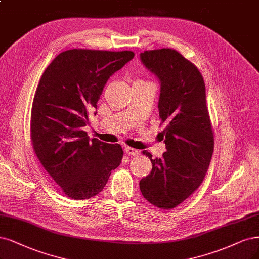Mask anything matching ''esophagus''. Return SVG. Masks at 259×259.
<instances>
[{
	"label": "esophagus",
	"mask_w": 259,
	"mask_h": 259,
	"mask_svg": "<svg viewBox=\"0 0 259 259\" xmlns=\"http://www.w3.org/2000/svg\"><path fill=\"white\" fill-rule=\"evenodd\" d=\"M124 151H125V153L128 154L130 156H138L139 155V152L136 150V149H133L131 147H125V149H124Z\"/></svg>",
	"instance_id": "34e87169"
}]
</instances>
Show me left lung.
<instances>
[{"mask_svg":"<svg viewBox=\"0 0 259 259\" xmlns=\"http://www.w3.org/2000/svg\"><path fill=\"white\" fill-rule=\"evenodd\" d=\"M140 60L159 80L158 112L166 125L159 134L167 151L155 159L142 151L151 159L152 170L140 180L139 187L153 206L172 209L198 189L213 154L206 85L198 68L177 50L145 51Z\"/></svg>","mask_w":259,"mask_h":259,"instance_id":"left-lung-1","label":"left lung"}]
</instances>
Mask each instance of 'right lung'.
<instances>
[{"label": "right lung", "mask_w": 259, "mask_h": 259, "mask_svg": "<svg viewBox=\"0 0 259 259\" xmlns=\"http://www.w3.org/2000/svg\"><path fill=\"white\" fill-rule=\"evenodd\" d=\"M134 58L132 51L72 49L45 69L31 112V140L42 167L67 197L99 194L123 157L120 145L90 140L82 131L112 74Z\"/></svg>", "instance_id": "obj_1"}]
</instances>
